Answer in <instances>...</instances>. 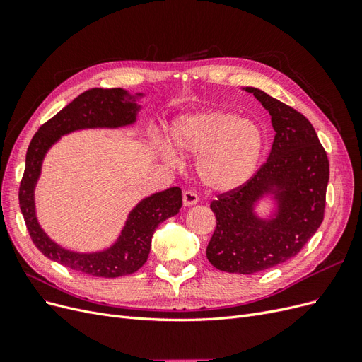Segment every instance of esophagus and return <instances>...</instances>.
<instances>
[{
	"instance_id": "esophagus-1",
	"label": "esophagus",
	"mask_w": 362,
	"mask_h": 362,
	"mask_svg": "<svg viewBox=\"0 0 362 362\" xmlns=\"http://www.w3.org/2000/svg\"><path fill=\"white\" fill-rule=\"evenodd\" d=\"M198 201H199V196L196 194V192H193V190H185V192L182 193V202H184L185 206H190V205L198 204Z\"/></svg>"
}]
</instances>
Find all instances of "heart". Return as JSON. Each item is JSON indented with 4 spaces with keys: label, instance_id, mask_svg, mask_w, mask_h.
<instances>
[{
    "label": "heart",
    "instance_id": "b5f03b06",
    "mask_svg": "<svg viewBox=\"0 0 362 362\" xmlns=\"http://www.w3.org/2000/svg\"><path fill=\"white\" fill-rule=\"evenodd\" d=\"M170 137L182 154L199 156V178L217 192L245 184L257 170L267 141L258 122L229 110L181 116L173 122Z\"/></svg>",
    "mask_w": 362,
    "mask_h": 362
}]
</instances>
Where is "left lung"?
Returning a JSON list of instances; mask_svg holds the SVG:
<instances>
[{
	"instance_id": "obj_1",
	"label": "left lung",
	"mask_w": 362,
	"mask_h": 362,
	"mask_svg": "<svg viewBox=\"0 0 362 362\" xmlns=\"http://www.w3.org/2000/svg\"><path fill=\"white\" fill-rule=\"evenodd\" d=\"M246 90L267 108L276 134L267 161L245 184L211 201L216 229L206 246L216 269L242 275L299 254L323 222L329 181V160L310 120L255 87ZM270 185L281 189L280 211L276 219L258 221L251 204Z\"/></svg>"
}]
</instances>
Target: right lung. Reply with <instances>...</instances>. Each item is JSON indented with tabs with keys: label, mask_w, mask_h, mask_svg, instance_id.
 <instances>
[{
	"label": "right lung",
	"mask_w": 362,
	"mask_h": 362,
	"mask_svg": "<svg viewBox=\"0 0 362 362\" xmlns=\"http://www.w3.org/2000/svg\"><path fill=\"white\" fill-rule=\"evenodd\" d=\"M136 110L137 105L125 90L93 87L76 96L71 104L47 120L30 141L25 169L19 184V208L31 242L43 255L64 267L98 278L131 275L146 262L156 228L177 214L182 206L180 187L151 196L131 211L122 235L112 249L90 255L74 254L52 243L36 221L33 189L39 177L42 158L54 141L62 134L80 128L128 125L136 120Z\"/></svg>",
	"instance_id": "right-lung-1"
}]
</instances>
